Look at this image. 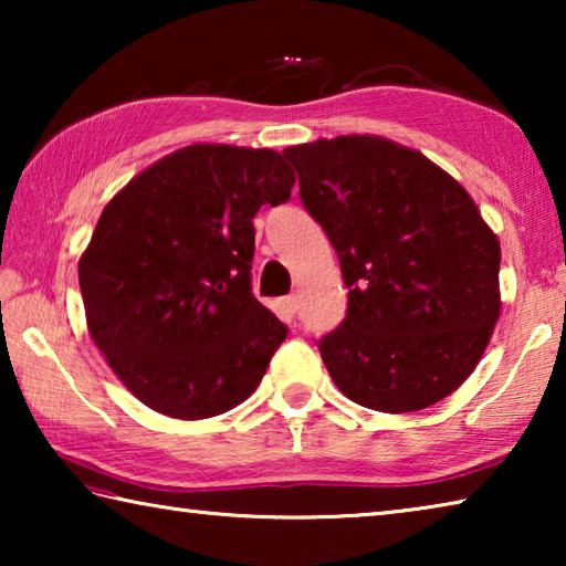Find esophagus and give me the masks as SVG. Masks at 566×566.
<instances>
[{
	"mask_svg": "<svg viewBox=\"0 0 566 566\" xmlns=\"http://www.w3.org/2000/svg\"><path fill=\"white\" fill-rule=\"evenodd\" d=\"M282 304H284V310L290 312V314H294L296 310H300V296L296 294H290V296H284L282 300Z\"/></svg>",
	"mask_w": 566,
	"mask_h": 566,
	"instance_id": "34e87169",
	"label": "esophagus"
}]
</instances>
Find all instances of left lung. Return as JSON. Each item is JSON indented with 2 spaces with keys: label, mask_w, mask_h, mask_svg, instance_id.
<instances>
[{
  "label": "left lung",
  "mask_w": 566,
  "mask_h": 566,
  "mask_svg": "<svg viewBox=\"0 0 566 566\" xmlns=\"http://www.w3.org/2000/svg\"><path fill=\"white\" fill-rule=\"evenodd\" d=\"M282 155L349 286L347 317L319 339L334 385L387 415L462 385L500 319V239L467 189L421 151L371 134Z\"/></svg>",
  "instance_id": "8db88e82"
}]
</instances>
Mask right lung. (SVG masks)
I'll return each mask as SVG.
<instances>
[{
    "label": "right lung",
    "mask_w": 566,
    "mask_h": 566,
    "mask_svg": "<svg viewBox=\"0 0 566 566\" xmlns=\"http://www.w3.org/2000/svg\"><path fill=\"white\" fill-rule=\"evenodd\" d=\"M294 181L274 149L189 145L104 207L80 256L84 314L142 405L207 419L260 387L286 327L252 294V219Z\"/></svg>",
    "instance_id": "right-lung-1"
}]
</instances>
